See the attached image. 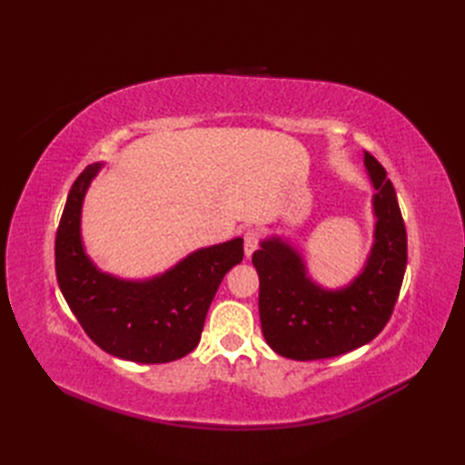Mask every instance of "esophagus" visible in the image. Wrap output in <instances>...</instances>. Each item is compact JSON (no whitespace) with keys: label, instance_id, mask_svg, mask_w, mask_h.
Wrapping results in <instances>:
<instances>
[{"label":"esophagus","instance_id":"34e87169","mask_svg":"<svg viewBox=\"0 0 465 465\" xmlns=\"http://www.w3.org/2000/svg\"><path fill=\"white\" fill-rule=\"evenodd\" d=\"M258 250V233L253 230H248L243 233V253L245 258H250V255Z\"/></svg>","mask_w":465,"mask_h":465}]
</instances>
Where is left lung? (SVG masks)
<instances>
[{
    "mask_svg": "<svg viewBox=\"0 0 465 465\" xmlns=\"http://www.w3.org/2000/svg\"><path fill=\"white\" fill-rule=\"evenodd\" d=\"M373 185V242L361 270L340 288L315 282L305 255L283 235L260 242L252 263L260 275L263 338L283 358L325 360L370 343L388 323L408 263L406 225L396 190L373 155L363 157Z\"/></svg>",
    "mask_w": 465,
    "mask_h": 465,
    "instance_id": "obj_1",
    "label": "left lung"
}]
</instances>
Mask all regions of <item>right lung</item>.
<instances>
[{
  "mask_svg": "<svg viewBox=\"0 0 465 465\" xmlns=\"http://www.w3.org/2000/svg\"><path fill=\"white\" fill-rule=\"evenodd\" d=\"M104 162L74 182L55 235V273L85 333L107 353L137 363L180 360L200 343L203 322L223 275L243 260V240L193 250L152 278L102 272L85 252L82 210Z\"/></svg>",
  "mask_w": 465,
  "mask_h": 465,
  "instance_id": "add662e5",
  "label": "right lung"
}]
</instances>
